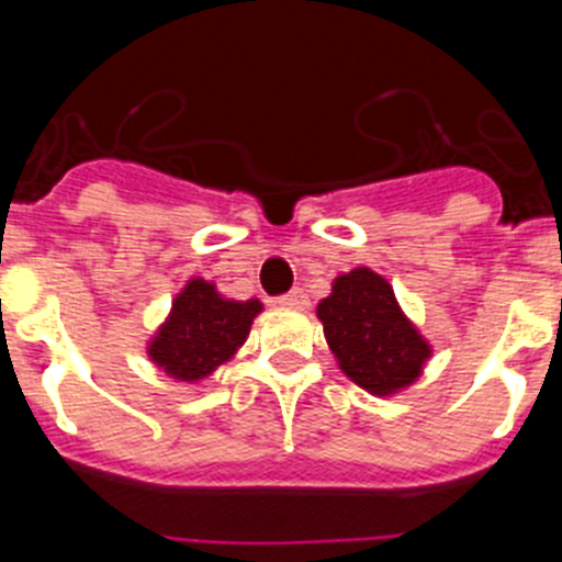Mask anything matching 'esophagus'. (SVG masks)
Wrapping results in <instances>:
<instances>
[{"instance_id":"obj_1","label":"esophagus","mask_w":562,"mask_h":562,"mask_svg":"<svg viewBox=\"0 0 562 562\" xmlns=\"http://www.w3.org/2000/svg\"><path fill=\"white\" fill-rule=\"evenodd\" d=\"M278 304L290 306V310H306V306H310V297H306L304 290H290L286 295L278 297Z\"/></svg>"}]
</instances>
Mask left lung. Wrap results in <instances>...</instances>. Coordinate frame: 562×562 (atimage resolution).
I'll return each mask as SVG.
<instances>
[{"label": "left lung", "instance_id": "obj_1", "mask_svg": "<svg viewBox=\"0 0 562 562\" xmlns=\"http://www.w3.org/2000/svg\"><path fill=\"white\" fill-rule=\"evenodd\" d=\"M317 317L342 374L369 394L402 391L430 357L428 340L402 315L389 281L369 267L337 276Z\"/></svg>", "mask_w": 562, "mask_h": 562}]
</instances>
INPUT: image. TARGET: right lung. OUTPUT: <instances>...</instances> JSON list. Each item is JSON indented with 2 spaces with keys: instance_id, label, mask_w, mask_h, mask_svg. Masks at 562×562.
Listing matches in <instances>:
<instances>
[{
  "instance_id": "add662e5",
  "label": "right lung",
  "mask_w": 562,
  "mask_h": 562,
  "mask_svg": "<svg viewBox=\"0 0 562 562\" xmlns=\"http://www.w3.org/2000/svg\"><path fill=\"white\" fill-rule=\"evenodd\" d=\"M261 301H227L205 278H191L173 297L171 315L148 342L151 357L168 376L200 382L231 360L247 340Z\"/></svg>"
}]
</instances>
